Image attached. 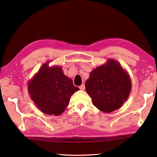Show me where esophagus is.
I'll list each match as a JSON object with an SVG mask.
<instances>
[{
    "instance_id": "34e87169",
    "label": "esophagus",
    "mask_w": 157,
    "mask_h": 157,
    "mask_svg": "<svg viewBox=\"0 0 157 157\" xmlns=\"http://www.w3.org/2000/svg\"><path fill=\"white\" fill-rule=\"evenodd\" d=\"M79 88H80L81 90H85V85H84V84L83 83L82 85L81 86H79Z\"/></svg>"
}]
</instances>
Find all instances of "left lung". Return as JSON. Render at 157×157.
<instances>
[{
	"instance_id": "obj_1",
	"label": "left lung",
	"mask_w": 157,
	"mask_h": 157,
	"mask_svg": "<svg viewBox=\"0 0 157 157\" xmlns=\"http://www.w3.org/2000/svg\"><path fill=\"white\" fill-rule=\"evenodd\" d=\"M86 89L98 109L110 113L120 108L128 98L131 81L121 66L111 59L93 70L86 82Z\"/></svg>"
}]
</instances>
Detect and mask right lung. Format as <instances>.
Instances as JSON below:
<instances>
[{
	"mask_svg": "<svg viewBox=\"0 0 157 157\" xmlns=\"http://www.w3.org/2000/svg\"><path fill=\"white\" fill-rule=\"evenodd\" d=\"M62 67L43 65L29 83L31 98L42 113L59 115L65 110L70 97L79 90L63 74Z\"/></svg>",
	"mask_w": 157,
	"mask_h": 157,
	"instance_id": "obj_1",
	"label": "right lung"
}]
</instances>
